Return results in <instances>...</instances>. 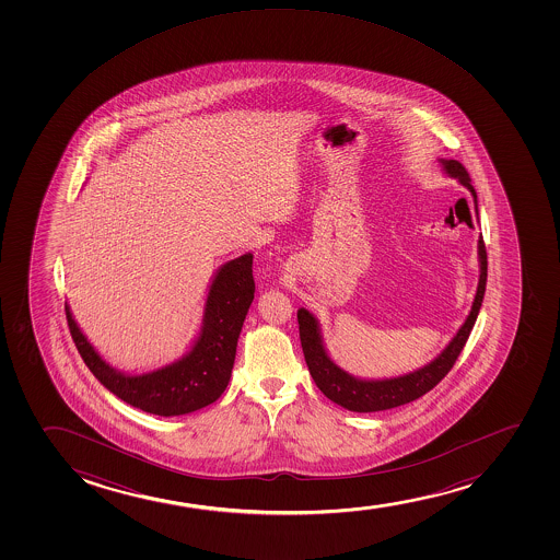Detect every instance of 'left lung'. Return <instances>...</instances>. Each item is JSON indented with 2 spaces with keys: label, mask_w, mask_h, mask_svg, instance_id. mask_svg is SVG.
Listing matches in <instances>:
<instances>
[{
  "label": "left lung",
  "mask_w": 560,
  "mask_h": 560,
  "mask_svg": "<svg viewBox=\"0 0 560 560\" xmlns=\"http://www.w3.org/2000/svg\"><path fill=\"white\" fill-rule=\"evenodd\" d=\"M439 164L443 167L444 174L454 177L459 185L469 190L472 201H475L476 217H478L476 190L470 185L467 170L459 162L446 161V159H439ZM478 265H480V278H478L475 301H472L467 319L459 327L456 336L425 366L418 368L415 372L404 373L398 377L364 380V377H357L353 373L346 372L343 368L336 364L335 360L330 359V354L325 348V341H323L322 325L317 322V317L306 308H299L296 319H299L304 360L308 364L312 380L315 381L317 388L330 401L353 412L386 411L394 407L406 406L409 401H415L425 393H430L431 388L438 385L446 373L451 372V368L454 366V362L469 340L470 330L475 327L476 317L482 306L486 282H488V254H486L482 235L478 237Z\"/></svg>",
  "instance_id": "obj_1"
}]
</instances>
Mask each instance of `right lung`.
Instances as JSON below:
<instances>
[{"label": "right lung", "mask_w": 560, "mask_h": 560, "mask_svg": "<svg viewBox=\"0 0 560 560\" xmlns=\"http://www.w3.org/2000/svg\"><path fill=\"white\" fill-rule=\"evenodd\" d=\"M252 257L248 252L220 265L209 283L200 332L192 346L180 359L151 372L129 373L112 366L91 346L71 306L65 304L72 340L85 366L109 393L151 415L179 417L211 406L230 383L238 335L254 301Z\"/></svg>", "instance_id": "right-lung-1"}]
</instances>
